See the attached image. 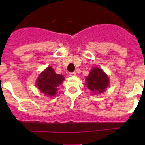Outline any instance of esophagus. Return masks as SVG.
<instances>
[{"label":"esophagus","instance_id":"obj_1","mask_svg":"<svg viewBox=\"0 0 145 145\" xmlns=\"http://www.w3.org/2000/svg\"><path fill=\"white\" fill-rule=\"evenodd\" d=\"M69 76H76V73L74 71V72H71L69 73Z\"/></svg>","mask_w":145,"mask_h":145}]
</instances>
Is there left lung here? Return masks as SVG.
<instances>
[{"instance_id":"left-lung-1","label":"left lung","mask_w":145,"mask_h":145,"mask_svg":"<svg viewBox=\"0 0 145 145\" xmlns=\"http://www.w3.org/2000/svg\"><path fill=\"white\" fill-rule=\"evenodd\" d=\"M109 79L102 69L95 67L90 71L86 77V85L88 88L95 95L104 93L109 86Z\"/></svg>"}]
</instances>
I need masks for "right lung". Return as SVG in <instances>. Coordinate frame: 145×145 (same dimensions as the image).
<instances>
[{
  "mask_svg": "<svg viewBox=\"0 0 145 145\" xmlns=\"http://www.w3.org/2000/svg\"><path fill=\"white\" fill-rule=\"evenodd\" d=\"M64 80L62 75L57 74L51 67L46 68L39 75L36 80V85L40 92L46 96L56 95L58 87Z\"/></svg>",
  "mask_w": 145,
  "mask_h": 145,
  "instance_id": "add662e5",
  "label": "right lung"
}]
</instances>
